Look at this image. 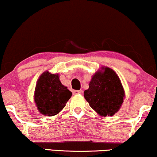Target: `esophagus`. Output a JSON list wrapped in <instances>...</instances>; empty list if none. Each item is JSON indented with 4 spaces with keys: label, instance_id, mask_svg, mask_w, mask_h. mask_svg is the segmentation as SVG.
<instances>
[{
    "label": "esophagus",
    "instance_id": "1",
    "mask_svg": "<svg viewBox=\"0 0 157 157\" xmlns=\"http://www.w3.org/2000/svg\"><path fill=\"white\" fill-rule=\"evenodd\" d=\"M82 90H74L73 92V94H74V95H77V94H82Z\"/></svg>",
    "mask_w": 157,
    "mask_h": 157
}]
</instances>
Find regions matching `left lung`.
Listing matches in <instances>:
<instances>
[{
	"label": "left lung",
	"instance_id": "obj_1",
	"mask_svg": "<svg viewBox=\"0 0 157 157\" xmlns=\"http://www.w3.org/2000/svg\"><path fill=\"white\" fill-rule=\"evenodd\" d=\"M84 96L97 113L101 117H108L119 111L125 92L117 73L103 66L92 75Z\"/></svg>",
	"mask_w": 157,
	"mask_h": 157
}]
</instances>
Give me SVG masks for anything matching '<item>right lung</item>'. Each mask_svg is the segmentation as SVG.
Here are the masks:
<instances>
[{
    "mask_svg": "<svg viewBox=\"0 0 157 157\" xmlns=\"http://www.w3.org/2000/svg\"><path fill=\"white\" fill-rule=\"evenodd\" d=\"M71 95L72 92L59 81V74L46 71L40 75L36 83L34 101L42 115L51 117L63 109Z\"/></svg>",
    "mask_w": 157,
    "mask_h": 157,
    "instance_id": "add662e5",
    "label": "right lung"
}]
</instances>
